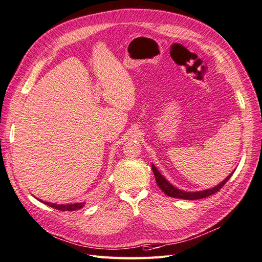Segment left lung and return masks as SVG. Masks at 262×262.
Segmentation results:
<instances>
[{
  "label": "left lung",
  "instance_id": "left-lung-1",
  "mask_svg": "<svg viewBox=\"0 0 262 262\" xmlns=\"http://www.w3.org/2000/svg\"><path fill=\"white\" fill-rule=\"evenodd\" d=\"M151 166H152V170H153L154 176H156V180H157V183H158L159 188L164 193H165L167 196L176 198V199H182V200H191V201L204 199V198H207V196H209L211 194H214V193L218 192L222 187L225 186V183L231 178V176L233 175V172L235 171V169H234L227 178H225V180H222L219 183V185H217L216 187H212L210 189H206V190H203V191L187 192V191L180 190V189L176 188L173 185H171V183L159 171V169L156 166H154V164H151Z\"/></svg>",
  "mask_w": 262,
  "mask_h": 262
}]
</instances>
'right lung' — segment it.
Segmentation results:
<instances>
[{
  "label": "right lung",
  "mask_w": 262,
  "mask_h": 262,
  "mask_svg": "<svg viewBox=\"0 0 262 262\" xmlns=\"http://www.w3.org/2000/svg\"><path fill=\"white\" fill-rule=\"evenodd\" d=\"M38 201L44 203L45 205H48L50 207L56 208L58 210H61V211H73V210H77L82 208L85 205V202L82 203H73V204H55V203H50V202H44L42 200L38 199Z\"/></svg>",
  "instance_id": "1"
}]
</instances>
